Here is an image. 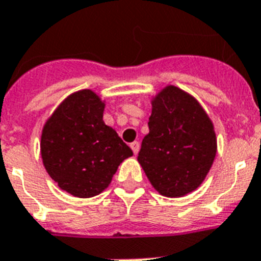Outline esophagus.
<instances>
[{"label":"esophagus","mask_w":261,"mask_h":261,"mask_svg":"<svg viewBox=\"0 0 261 261\" xmlns=\"http://www.w3.org/2000/svg\"><path fill=\"white\" fill-rule=\"evenodd\" d=\"M130 147H131V150L134 151L135 155H137L138 151H139V149H141V146H139V142H133V143L130 145Z\"/></svg>","instance_id":"esophagus-1"}]
</instances>
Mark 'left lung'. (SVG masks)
<instances>
[{
    "instance_id": "1",
    "label": "left lung",
    "mask_w": 261,
    "mask_h": 261,
    "mask_svg": "<svg viewBox=\"0 0 261 261\" xmlns=\"http://www.w3.org/2000/svg\"><path fill=\"white\" fill-rule=\"evenodd\" d=\"M149 130L138 161L154 189L166 197L197 189L217 151L213 124L200 103L177 87H166L152 100Z\"/></svg>"
}]
</instances>
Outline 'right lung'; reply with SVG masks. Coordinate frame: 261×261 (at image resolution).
I'll list each match as a JSON object with an SVG mask.
<instances>
[{"instance_id":"obj_1","label":"right lung","mask_w":261,"mask_h":261,"mask_svg":"<svg viewBox=\"0 0 261 261\" xmlns=\"http://www.w3.org/2000/svg\"><path fill=\"white\" fill-rule=\"evenodd\" d=\"M105 103L91 90L71 95L44 126L41 156L50 178L72 196L94 197L133 150L103 122Z\"/></svg>"}]
</instances>
